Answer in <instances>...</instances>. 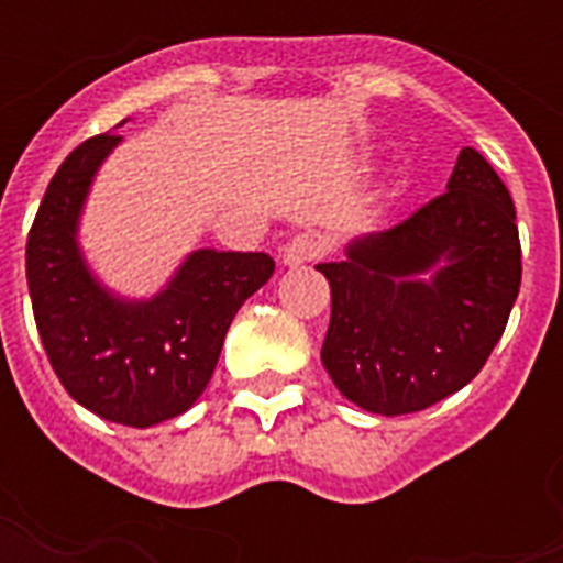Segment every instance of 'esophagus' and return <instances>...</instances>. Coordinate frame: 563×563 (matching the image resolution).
I'll use <instances>...</instances> for the list:
<instances>
[{
    "label": "esophagus",
    "mask_w": 563,
    "mask_h": 563,
    "mask_svg": "<svg viewBox=\"0 0 563 563\" xmlns=\"http://www.w3.org/2000/svg\"><path fill=\"white\" fill-rule=\"evenodd\" d=\"M322 253H325V238L317 232H305V234H295L292 241L283 246L280 258H283V265L298 268V265H307V262H317Z\"/></svg>",
    "instance_id": "obj_1"
}]
</instances>
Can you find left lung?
Returning <instances> with one entry per match:
<instances>
[{"label": "left lung", "instance_id": "8db88e82", "mask_svg": "<svg viewBox=\"0 0 563 563\" xmlns=\"http://www.w3.org/2000/svg\"><path fill=\"white\" fill-rule=\"evenodd\" d=\"M317 271L331 286L322 365L338 391L367 413H416L464 389L507 329L521 283L512 198L464 147L443 196Z\"/></svg>", "mask_w": 563, "mask_h": 563}]
</instances>
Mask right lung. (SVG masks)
Returning a JSON list of instances; mask_svg holds the SVG:
<instances>
[{"mask_svg":"<svg viewBox=\"0 0 563 563\" xmlns=\"http://www.w3.org/2000/svg\"><path fill=\"white\" fill-rule=\"evenodd\" d=\"M120 135H96L66 156L26 241V283L44 353L90 413L150 428L186 413L210 383L225 331L274 274L268 253L196 250L153 298H123L80 253L92 177Z\"/></svg>","mask_w":563,"mask_h":563,"instance_id":"add662e5","label":"right lung"}]
</instances>
